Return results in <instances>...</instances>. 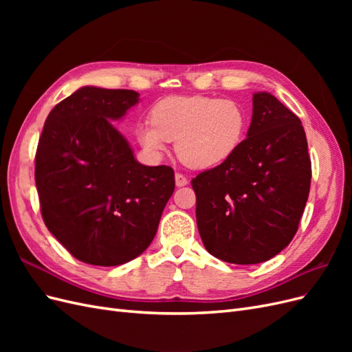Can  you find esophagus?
<instances>
[{
	"label": "esophagus",
	"instance_id": "1",
	"mask_svg": "<svg viewBox=\"0 0 352 352\" xmlns=\"http://www.w3.org/2000/svg\"><path fill=\"white\" fill-rule=\"evenodd\" d=\"M175 182H176V186H185V185H188V179L182 173H176L175 175Z\"/></svg>",
	"mask_w": 352,
	"mask_h": 352
}]
</instances>
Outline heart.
I'll return each mask as SVG.
<instances>
[{"instance_id": "1", "label": "heart", "mask_w": 352, "mask_h": 352, "mask_svg": "<svg viewBox=\"0 0 352 352\" xmlns=\"http://www.w3.org/2000/svg\"><path fill=\"white\" fill-rule=\"evenodd\" d=\"M248 117L233 100L206 95H173L158 101L151 122L136 127V140L146 153L160 155L176 141V153L192 168L220 166L238 151Z\"/></svg>"}]
</instances>
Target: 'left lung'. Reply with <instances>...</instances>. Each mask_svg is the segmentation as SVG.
<instances>
[{"label": "left lung", "mask_w": 352, "mask_h": 352, "mask_svg": "<svg viewBox=\"0 0 352 352\" xmlns=\"http://www.w3.org/2000/svg\"><path fill=\"white\" fill-rule=\"evenodd\" d=\"M311 182L301 120L269 92L252 95L247 138L228 162L192 179L206 250L232 264H257L286 248Z\"/></svg>", "instance_id": "8db88e82"}]
</instances>
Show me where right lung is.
I'll return each instance as SVG.
<instances>
[{
  "mask_svg": "<svg viewBox=\"0 0 352 352\" xmlns=\"http://www.w3.org/2000/svg\"><path fill=\"white\" fill-rule=\"evenodd\" d=\"M138 102L131 89L83 87L51 110L42 129L35 157L42 219L83 263L110 267L141 255L175 190L173 168L136 162L111 123Z\"/></svg>",
  "mask_w": 352,
  "mask_h": 352,
  "instance_id": "add662e5",
  "label": "right lung"
}]
</instances>
